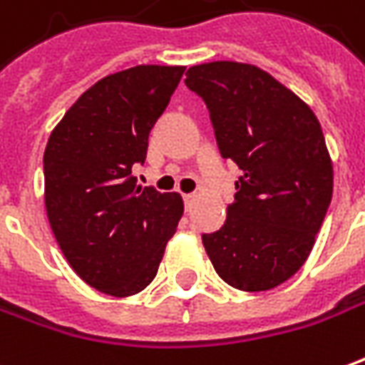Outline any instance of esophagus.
<instances>
[{
    "label": "esophagus",
    "instance_id": "esophagus-1",
    "mask_svg": "<svg viewBox=\"0 0 365 365\" xmlns=\"http://www.w3.org/2000/svg\"><path fill=\"white\" fill-rule=\"evenodd\" d=\"M183 201H185V209H191L193 201H195V195H193V193H185V195H183Z\"/></svg>",
    "mask_w": 365,
    "mask_h": 365
}]
</instances>
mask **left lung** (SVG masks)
Listing matches in <instances>:
<instances>
[{
    "instance_id": "8db88e82",
    "label": "left lung",
    "mask_w": 365,
    "mask_h": 365,
    "mask_svg": "<svg viewBox=\"0 0 365 365\" xmlns=\"http://www.w3.org/2000/svg\"><path fill=\"white\" fill-rule=\"evenodd\" d=\"M185 85L205 101L221 156L243 175L223 227L203 235L229 287L261 292L307 262L332 200V158L312 108L267 71L235 61L195 65Z\"/></svg>"
}]
</instances>
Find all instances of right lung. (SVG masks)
<instances>
[{
  "label": "right lung",
  "mask_w": 365,
  "mask_h": 365,
  "mask_svg": "<svg viewBox=\"0 0 365 365\" xmlns=\"http://www.w3.org/2000/svg\"><path fill=\"white\" fill-rule=\"evenodd\" d=\"M185 67L138 65L94 83L53 128L45 148V209L71 269L110 297L154 280L182 219L180 193L136 185L150 130Z\"/></svg>",
  "instance_id": "obj_1"
}]
</instances>
